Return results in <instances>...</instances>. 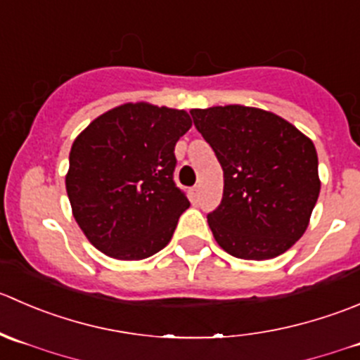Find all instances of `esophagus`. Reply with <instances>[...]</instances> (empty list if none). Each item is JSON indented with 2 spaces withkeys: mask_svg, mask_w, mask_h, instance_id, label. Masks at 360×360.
<instances>
[{
  "mask_svg": "<svg viewBox=\"0 0 360 360\" xmlns=\"http://www.w3.org/2000/svg\"><path fill=\"white\" fill-rule=\"evenodd\" d=\"M188 198H191L192 202H198V199H199V187H192L191 191H188Z\"/></svg>",
  "mask_w": 360,
  "mask_h": 360,
  "instance_id": "obj_1",
  "label": "esophagus"
}]
</instances>
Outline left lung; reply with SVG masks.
Segmentation results:
<instances>
[{
    "label": "left lung",
    "instance_id": "obj_1",
    "mask_svg": "<svg viewBox=\"0 0 360 360\" xmlns=\"http://www.w3.org/2000/svg\"><path fill=\"white\" fill-rule=\"evenodd\" d=\"M191 115L224 172L222 201L208 213L217 243L247 261L289 250L319 199L313 141L282 117L252 106L194 108Z\"/></svg>",
    "mask_w": 360,
    "mask_h": 360
}]
</instances>
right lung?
Instances as JSON below:
<instances>
[{
    "instance_id": "add662e5",
    "label": "right lung",
    "mask_w": 360,
    "mask_h": 360,
    "mask_svg": "<svg viewBox=\"0 0 360 360\" xmlns=\"http://www.w3.org/2000/svg\"><path fill=\"white\" fill-rule=\"evenodd\" d=\"M185 110L126 103L92 120L71 145L66 192L87 240L108 257L158 254L191 206L173 181Z\"/></svg>"
}]
</instances>
